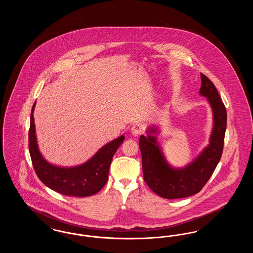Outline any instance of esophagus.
<instances>
[{
    "mask_svg": "<svg viewBox=\"0 0 253 253\" xmlns=\"http://www.w3.org/2000/svg\"><path fill=\"white\" fill-rule=\"evenodd\" d=\"M143 131H144V127H143V125L140 124V123L134 124V125L132 126V129H131L132 134V135H134V136H137V135L141 134V133L143 132Z\"/></svg>",
    "mask_w": 253,
    "mask_h": 253,
    "instance_id": "obj_1",
    "label": "esophagus"
}]
</instances>
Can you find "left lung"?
<instances>
[{
	"label": "left lung",
	"instance_id": "left-lung-1",
	"mask_svg": "<svg viewBox=\"0 0 253 253\" xmlns=\"http://www.w3.org/2000/svg\"><path fill=\"white\" fill-rule=\"evenodd\" d=\"M201 75L200 95L206 96L213 114V127L208 145L193 162L184 168L171 167L158 144L157 127L151 126L147 136L140 135L139 148L142 157L146 184L157 195L167 198H184L199 193L212 175L223 153L227 128V111L212 82Z\"/></svg>",
	"mask_w": 253,
	"mask_h": 253
}]
</instances>
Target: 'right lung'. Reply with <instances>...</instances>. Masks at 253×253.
Instances as JSON below:
<instances>
[{"mask_svg": "<svg viewBox=\"0 0 253 253\" xmlns=\"http://www.w3.org/2000/svg\"><path fill=\"white\" fill-rule=\"evenodd\" d=\"M35 104L36 102L31 110L28 147L38 177L51 190L64 195L86 197L98 193L108 181L112 158L125 136L121 135L104 145L82 165L68 168L53 165L43 158L38 147L33 117Z\"/></svg>", "mask_w": 253, "mask_h": 253, "instance_id": "1", "label": "right lung"}]
</instances>
